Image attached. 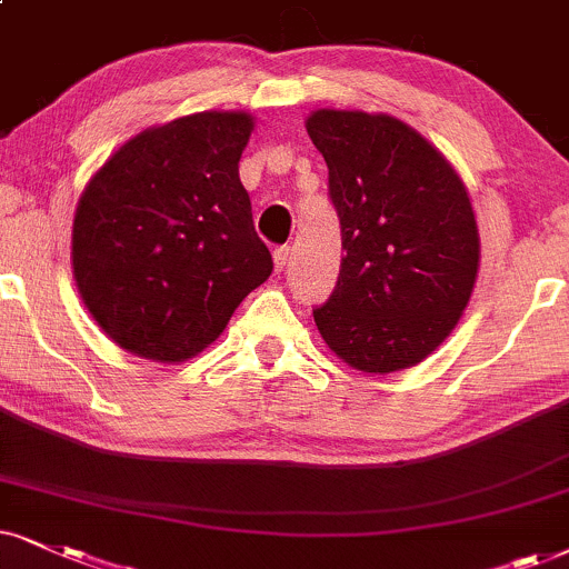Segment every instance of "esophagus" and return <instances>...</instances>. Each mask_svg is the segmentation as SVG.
<instances>
[{"instance_id": "obj_1", "label": "esophagus", "mask_w": 569, "mask_h": 569, "mask_svg": "<svg viewBox=\"0 0 569 569\" xmlns=\"http://www.w3.org/2000/svg\"><path fill=\"white\" fill-rule=\"evenodd\" d=\"M289 247H278L276 251H272V262H276V270H283L286 264H289Z\"/></svg>"}]
</instances>
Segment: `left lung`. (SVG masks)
Masks as SVG:
<instances>
[{
  "instance_id": "left-lung-1",
  "label": "left lung",
  "mask_w": 569,
  "mask_h": 569,
  "mask_svg": "<svg viewBox=\"0 0 569 569\" xmlns=\"http://www.w3.org/2000/svg\"><path fill=\"white\" fill-rule=\"evenodd\" d=\"M307 133L328 164L341 270L315 307L322 341L362 372L422 362L462 318L478 278V222L462 178L391 114L318 110Z\"/></svg>"
}]
</instances>
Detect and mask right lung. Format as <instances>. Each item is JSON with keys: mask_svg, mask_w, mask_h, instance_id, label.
I'll use <instances>...</instances> for the list:
<instances>
[{"mask_svg": "<svg viewBox=\"0 0 569 569\" xmlns=\"http://www.w3.org/2000/svg\"><path fill=\"white\" fill-rule=\"evenodd\" d=\"M254 118L197 112L133 136L76 207L73 278L118 347L183 362L272 272L239 160Z\"/></svg>", "mask_w": 569, "mask_h": 569, "instance_id": "right-lung-1", "label": "right lung"}]
</instances>
